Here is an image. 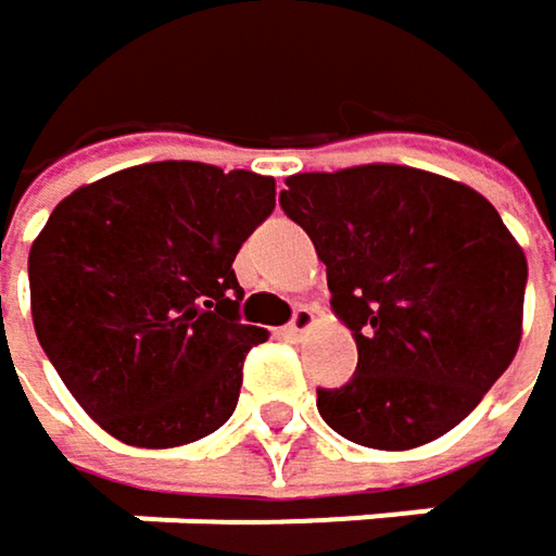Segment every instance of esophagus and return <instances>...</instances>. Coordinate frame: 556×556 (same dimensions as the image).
<instances>
[{
    "mask_svg": "<svg viewBox=\"0 0 556 556\" xmlns=\"http://www.w3.org/2000/svg\"><path fill=\"white\" fill-rule=\"evenodd\" d=\"M312 328H315V312H312V308H299V312H295V318L286 325V337L302 340V337H305Z\"/></svg>",
    "mask_w": 556,
    "mask_h": 556,
    "instance_id": "obj_1",
    "label": "esophagus"
}]
</instances>
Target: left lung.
<instances>
[{
  "label": "left lung",
  "mask_w": 556,
  "mask_h": 556,
  "mask_svg": "<svg viewBox=\"0 0 556 556\" xmlns=\"http://www.w3.org/2000/svg\"><path fill=\"white\" fill-rule=\"evenodd\" d=\"M279 203L328 267L356 376L318 388L343 439L404 452L458 427L522 340L529 264L475 187L407 165L286 177Z\"/></svg>",
  "instance_id": "1"
}]
</instances>
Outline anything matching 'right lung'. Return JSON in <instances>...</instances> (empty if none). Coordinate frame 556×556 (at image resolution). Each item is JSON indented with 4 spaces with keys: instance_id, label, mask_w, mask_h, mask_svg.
Instances as JSON below:
<instances>
[{
    "instance_id": "1",
    "label": "right lung",
    "mask_w": 556,
    "mask_h": 556,
    "mask_svg": "<svg viewBox=\"0 0 556 556\" xmlns=\"http://www.w3.org/2000/svg\"><path fill=\"white\" fill-rule=\"evenodd\" d=\"M277 206V180L149 162L81 184L30 244V318L78 407L136 448L226 424L267 330L238 321L231 261Z\"/></svg>"
}]
</instances>
